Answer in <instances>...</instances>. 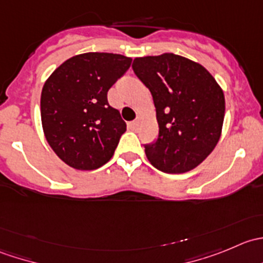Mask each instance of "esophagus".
<instances>
[{"label": "esophagus", "mask_w": 263, "mask_h": 263, "mask_svg": "<svg viewBox=\"0 0 263 263\" xmlns=\"http://www.w3.org/2000/svg\"><path fill=\"white\" fill-rule=\"evenodd\" d=\"M137 127H139V121L129 122V123H128V128H129V129H136Z\"/></svg>", "instance_id": "obj_1"}]
</instances>
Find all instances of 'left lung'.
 Wrapping results in <instances>:
<instances>
[{
    "instance_id": "obj_1",
    "label": "left lung",
    "mask_w": 263,
    "mask_h": 263,
    "mask_svg": "<svg viewBox=\"0 0 263 263\" xmlns=\"http://www.w3.org/2000/svg\"><path fill=\"white\" fill-rule=\"evenodd\" d=\"M132 68L150 90L156 108L159 136L145 145L148 161L164 173L195 169L221 136V86L202 65L173 53L136 57Z\"/></svg>"
}]
</instances>
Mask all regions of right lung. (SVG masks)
<instances>
[{"instance_id": "obj_1", "label": "right lung", "mask_w": 263, "mask_h": 263, "mask_svg": "<svg viewBox=\"0 0 263 263\" xmlns=\"http://www.w3.org/2000/svg\"><path fill=\"white\" fill-rule=\"evenodd\" d=\"M131 57L87 52L58 66L42 89V127L55 155L79 171H94L110 160L126 123L108 103L112 85Z\"/></svg>"}]
</instances>
